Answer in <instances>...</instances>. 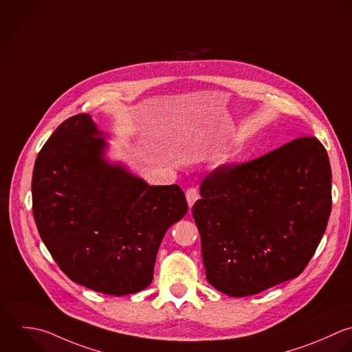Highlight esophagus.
I'll use <instances>...</instances> for the list:
<instances>
[{
    "mask_svg": "<svg viewBox=\"0 0 352 352\" xmlns=\"http://www.w3.org/2000/svg\"><path fill=\"white\" fill-rule=\"evenodd\" d=\"M199 199V190L195 186H190L186 189V200H188V206L189 208H192V206L195 204V201Z\"/></svg>",
    "mask_w": 352,
    "mask_h": 352,
    "instance_id": "34e87169",
    "label": "esophagus"
}]
</instances>
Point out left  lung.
Masks as SVG:
<instances>
[{
  "mask_svg": "<svg viewBox=\"0 0 352 352\" xmlns=\"http://www.w3.org/2000/svg\"><path fill=\"white\" fill-rule=\"evenodd\" d=\"M192 214L208 283L229 296L261 294L296 278L327 230L332 170L316 137L256 159L226 163L200 185Z\"/></svg>",
  "mask_w": 352,
  "mask_h": 352,
  "instance_id": "1",
  "label": "left lung"
}]
</instances>
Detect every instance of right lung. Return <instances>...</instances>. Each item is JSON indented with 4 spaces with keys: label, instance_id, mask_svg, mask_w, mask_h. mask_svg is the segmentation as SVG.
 Wrapping results in <instances>:
<instances>
[{
    "label": "right lung",
    "instance_id": "1",
    "mask_svg": "<svg viewBox=\"0 0 352 352\" xmlns=\"http://www.w3.org/2000/svg\"><path fill=\"white\" fill-rule=\"evenodd\" d=\"M104 146L87 113L64 120L36 156L32 215L69 280L123 296L152 283L160 243L188 212V203L178 185L149 186L107 164Z\"/></svg>",
    "mask_w": 352,
    "mask_h": 352
}]
</instances>
